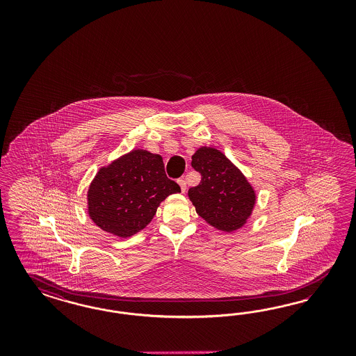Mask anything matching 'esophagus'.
<instances>
[{
  "label": "esophagus",
  "instance_id": "obj_1",
  "mask_svg": "<svg viewBox=\"0 0 356 356\" xmlns=\"http://www.w3.org/2000/svg\"><path fill=\"white\" fill-rule=\"evenodd\" d=\"M177 183H179L180 188H181V192L185 193V191H186V181H185L184 179H179V180H177Z\"/></svg>",
  "mask_w": 356,
  "mask_h": 356
}]
</instances>
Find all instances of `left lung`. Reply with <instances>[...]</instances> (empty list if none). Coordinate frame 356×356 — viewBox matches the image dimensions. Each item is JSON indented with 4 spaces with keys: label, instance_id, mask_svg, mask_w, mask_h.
Returning <instances> with one entry per match:
<instances>
[{
    "label": "left lung",
    "instance_id": "left-lung-1",
    "mask_svg": "<svg viewBox=\"0 0 356 356\" xmlns=\"http://www.w3.org/2000/svg\"><path fill=\"white\" fill-rule=\"evenodd\" d=\"M192 167L201 183L188 191L197 214L225 232L244 226L256 204V192L234 163L214 147H200Z\"/></svg>",
    "mask_w": 356,
    "mask_h": 356
}]
</instances>
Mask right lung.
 Listing matches in <instances>:
<instances>
[{"label":"right lung","mask_w":356,"mask_h":356,"mask_svg":"<svg viewBox=\"0 0 356 356\" xmlns=\"http://www.w3.org/2000/svg\"><path fill=\"white\" fill-rule=\"evenodd\" d=\"M179 192L161 155L131 150L99 170L87 192L88 216L103 231L125 238L147 226L161 202Z\"/></svg>","instance_id":"obj_1"}]
</instances>
